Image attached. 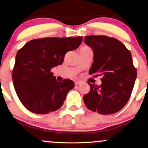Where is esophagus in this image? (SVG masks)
Instances as JSON below:
<instances>
[{
  "mask_svg": "<svg viewBox=\"0 0 148 148\" xmlns=\"http://www.w3.org/2000/svg\"><path fill=\"white\" fill-rule=\"evenodd\" d=\"M82 83L81 81H76L75 82V86H78L79 84H80Z\"/></svg>",
  "mask_w": 148,
  "mask_h": 148,
  "instance_id": "1",
  "label": "esophagus"
}]
</instances>
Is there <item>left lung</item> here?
<instances>
[{"label":"left lung","mask_w":148,"mask_h":148,"mask_svg":"<svg viewBox=\"0 0 148 148\" xmlns=\"http://www.w3.org/2000/svg\"><path fill=\"white\" fill-rule=\"evenodd\" d=\"M93 51V62L89 74L102 77V84L88 82L90 91L84 96L86 107L101 114H111L127 103L134 86L137 71L130 51L120 41L105 36L84 37Z\"/></svg>","instance_id":"obj_1"}]
</instances>
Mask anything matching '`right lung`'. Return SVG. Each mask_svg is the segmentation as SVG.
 Listing matches in <instances>:
<instances>
[{"instance_id": "1", "label": "right lung", "mask_w": 148, "mask_h": 148, "mask_svg": "<svg viewBox=\"0 0 148 148\" xmlns=\"http://www.w3.org/2000/svg\"><path fill=\"white\" fill-rule=\"evenodd\" d=\"M82 37H46L25 43L16 56L12 70L14 87L20 101L36 114H47L61 106L74 82H59L51 70L62 64L64 55L76 49Z\"/></svg>"}]
</instances>
